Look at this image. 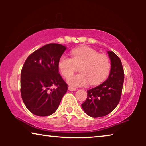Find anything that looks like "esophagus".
<instances>
[{
  "label": "esophagus",
  "instance_id": "obj_1",
  "mask_svg": "<svg viewBox=\"0 0 146 146\" xmlns=\"http://www.w3.org/2000/svg\"><path fill=\"white\" fill-rule=\"evenodd\" d=\"M68 90H70V91H76V88H73L72 86H68Z\"/></svg>",
  "mask_w": 146,
  "mask_h": 146
}]
</instances>
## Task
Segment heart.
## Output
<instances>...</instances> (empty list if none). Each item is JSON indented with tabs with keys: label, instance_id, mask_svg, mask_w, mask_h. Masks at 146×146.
<instances>
[{
	"label": "heart",
	"instance_id": "1",
	"mask_svg": "<svg viewBox=\"0 0 146 146\" xmlns=\"http://www.w3.org/2000/svg\"><path fill=\"white\" fill-rule=\"evenodd\" d=\"M72 58L66 55L60 58L58 66L62 74L68 78L80 66L81 73L70 78L68 82L73 86H84L90 82L95 86L103 82L108 76L111 63L106 55L99 54L97 51L89 47L74 49Z\"/></svg>",
	"mask_w": 146,
	"mask_h": 146
}]
</instances>
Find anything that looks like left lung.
<instances>
[{"instance_id":"obj_1","label":"left lung","mask_w":146,"mask_h":146,"mask_svg":"<svg viewBox=\"0 0 146 146\" xmlns=\"http://www.w3.org/2000/svg\"><path fill=\"white\" fill-rule=\"evenodd\" d=\"M111 60L110 73L100 85L87 90V98L82 104L89 116L99 117L111 113L118 104L122 92L124 72L121 60L112 51H108Z\"/></svg>"}]
</instances>
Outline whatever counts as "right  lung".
Returning a JSON list of instances; mask_svg holds the SVG:
<instances>
[{
  "label": "right lung",
  "instance_id": "right-lung-1",
  "mask_svg": "<svg viewBox=\"0 0 146 146\" xmlns=\"http://www.w3.org/2000/svg\"><path fill=\"white\" fill-rule=\"evenodd\" d=\"M66 47L48 44L31 54L21 74V92L27 109L38 116L56 111L68 85L59 74L58 63ZM55 85L56 89H51Z\"/></svg>",
  "mask_w": 146,
  "mask_h": 146
}]
</instances>
